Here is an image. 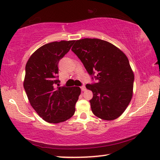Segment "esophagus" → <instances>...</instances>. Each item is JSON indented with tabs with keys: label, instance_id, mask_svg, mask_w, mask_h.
I'll use <instances>...</instances> for the list:
<instances>
[{
	"label": "esophagus",
	"instance_id": "34e87169",
	"mask_svg": "<svg viewBox=\"0 0 160 160\" xmlns=\"http://www.w3.org/2000/svg\"><path fill=\"white\" fill-rule=\"evenodd\" d=\"M81 88L82 91H85L86 90V86H81V88Z\"/></svg>",
	"mask_w": 160,
	"mask_h": 160
}]
</instances>
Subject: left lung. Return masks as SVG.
I'll return each instance as SVG.
<instances>
[{"label": "left lung", "mask_w": 160, "mask_h": 160, "mask_svg": "<svg viewBox=\"0 0 160 160\" xmlns=\"http://www.w3.org/2000/svg\"><path fill=\"white\" fill-rule=\"evenodd\" d=\"M72 50L86 71L97 75V83L87 84L93 92V113L105 121L116 119L125 111L133 94L134 73L127 55L113 44L99 39L77 40Z\"/></svg>", "instance_id": "left-lung-1"}]
</instances>
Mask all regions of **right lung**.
Masks as SVG:
<instances>
[{
  "mask_svg": "<svg viewBox=\"0 0 160 160\" xmlns=\"http://www.w3.org/2000/svg\"><path fill=\"white\" fill-rule=\"evenodd\" d=\"M72 41L53 42L37 49L25 65L23 86L32 108L48 123L68 120L75 112L80 87H59L58 62L69 52Z\"/></svg>",
  "mask_w": 160,
  "mask_h": 160,
  "instance_id": "obj_1",
  "label": "right lung"
}]
</instances>
